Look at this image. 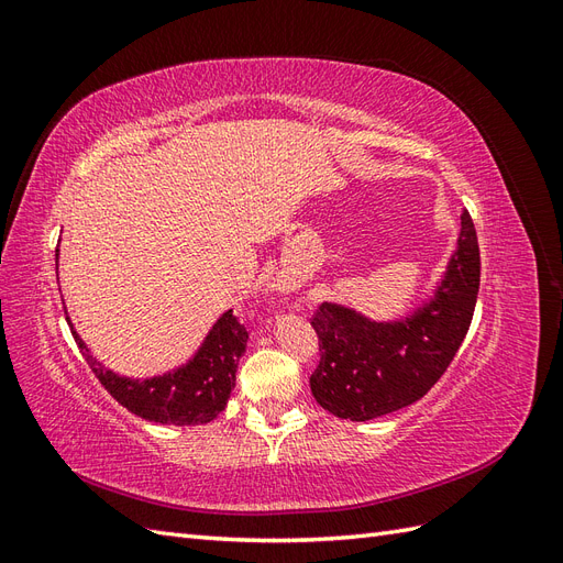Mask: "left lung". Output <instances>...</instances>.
<instances>
[{
	"mask_svg": "<svg viewBox=\"0 0 563 563\" xmlns=\"http://www.w3.org/2000/svg\"><path fill=\"white\" fill-rule=\"evenodd\" d=\"M479 277V242L465 209L446 277L413 317L376 323L321 302L310 319L319 338V364L310 376L317 404L338 418L362 422L428 395L467 335Z\"/></svg>",
	"mask_w": 563,
	"mask_h": 563,
	"instance_id": "8db88e82",
	"label": "left lung"
}]
</instances>
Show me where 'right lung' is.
<instances>
[{
	"label": "right lung",
	"instance_id": "add662e5",
	"mask_svg": "<svg viewBox=\"0 0 563 563\" xmlns=\"http://www.w3.org/2000/svg\"><path fill=\"white\" fill-rule=\"evenodd\" d=\"M58 265V251H56ZM73 329V323H70ZM81 354L110 395L131 413L162 424H203L225 411L234 389L236 362L246 350L249 331L240 317L228 310L203 340L192 362L166 376L131 380L108 371L89 354L84 340L73 331Z\"/></svg>",
	"mask_w": 563,
	"mask_h": 563
}]
</instances>
